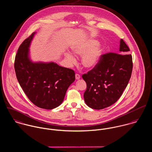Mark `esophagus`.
<instances>
[{"label": "esophagus", "mask_w": 152, "mask_h": 152, "mask_svg": "<svg viewBox=\"0 0 152 152\" xmlns=\"http://www.w3.org/2000/svg\"><path fill=\"white\" fill-rule=\"evenodd\" d=\"M75 78H76V80H79V79H80V75H79V74L76 73V74L75 75Z\"/></svg>", "instance_id": "esophagus-1"}]
</instances>
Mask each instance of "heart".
Wrapping results in <instances>:
<instances>
[{
  "mask_svg": "<svg viewBox=\"0 0 152 152\" xmlns=\"http://www.w3.org/2000/svg\"><path fill=\"white\" fill-rule=\"evenodd\" d=\"M96 40L88 39H83L76 43L73 47L72 51L76 55L82 56V65L87 69H92L99 63L102 54V47L98 45ZM65 58L69 63L73 65L76 63V59L69 52L65 53Z\"/></svg>",
  "mask_w": 152,
  "mask_h": 152,
  "instance_id": "obj_1",
  "label": "heart"
}]
</instances>
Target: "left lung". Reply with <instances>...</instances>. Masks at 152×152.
Instances as JSON below:
<instances>
[{
	"instance_id": "left-lung-1",
	"label": "left lung",
	"mask_w": 152,
	"mask_h": 152,
	"mask_svg": "<svg viewBox=\"0 0 152 152\" xmlns=\"http://www.w3.org/2000/svg\"><path fill=\"white\" fill-rule=\"evenodd\" d=\"M129 47L120 40L118 53L102 55L97 65L82 78L87 84L84 93L86 104L94 109H102L115 104L127 86L132 70Z\"/></svg>"
}]
</instances>
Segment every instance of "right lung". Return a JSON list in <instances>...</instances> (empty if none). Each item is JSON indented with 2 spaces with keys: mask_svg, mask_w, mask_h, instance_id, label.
<instances>
[{
  "mask_svg": "<svg viewBox=\"0 0 152 152\" xmlns=\"http://www.w3.org/2000/svg\"><path fill=\"white\" fill-rule=\"evenodd\" d=\"M35 34H32L20 46L14 69L28 99L39 107L52 109L63 102L68 87L75 80V73L54 62H32L29 57V47Z\"/></svg>",
  "mask_w": 152,
  "mask_h": 152,
  "instance_id": "add662e5",
  "label": "right lung"
}]
</instances>
